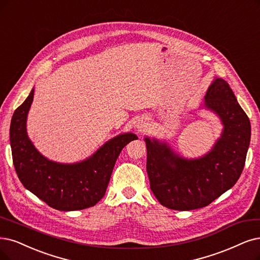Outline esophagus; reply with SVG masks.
<instances>
[{
	"label": "esophagus",
	"instance_id": "obj_1",
	"mask_svg": "<svg viewBox=\"0 0 260 260\" xmlns=\"http://www.w3.org/2000/svg\"><path fill=\"white\" fill-rule=\"evenodd\" d=\"M137 126H138L139 132H142V131H145V129H146V125H143V124H138Z\"/></svg>",
	"mask_w": 260,
	"mask_h": 260
}]
</instances>
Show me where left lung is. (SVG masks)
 <instances>
[{"mask_svg":"<svg viewBox=\"0 0 260 260\" xmlns=\"http://www.w3.org/2000/svg\"><path fill=\"white\" fill-rule=\"evenodd\" d=\"M205 105L224 124L222 137L206 156L187 160L174 154L165 143L145 139L150 188L166 208L188 211L207 207L242 174L251 140L248 117L229 84L219 78L208 89Z\"/></svg>","mask_w":260,"mask_h":260,"instance_id":"obj_1","label":"left lung"}]
</instances>
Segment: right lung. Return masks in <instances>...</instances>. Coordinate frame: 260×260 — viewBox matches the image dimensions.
<instances>
[{
    "instance_id": "add662e5",
    "label": "right lung",
    "mask_w": 260,
    "mask_h": 260,
    "mask_svg": "<svg viewBox=\"0 0 260 260\" xmlns=\"http://www.w3.org/2000/svg\"><path fill=\"white\" fill-rule=\"evenodd\" d=\"M34 89L15 110L9 139L14 166L23 186L48 206L60 211H76L95 206L105 196L115 161L134 134L108 141L84 161L74 165L48 160L34 148L26 135V115Z\"/></svg>"
}]
</instances>
